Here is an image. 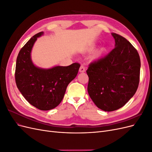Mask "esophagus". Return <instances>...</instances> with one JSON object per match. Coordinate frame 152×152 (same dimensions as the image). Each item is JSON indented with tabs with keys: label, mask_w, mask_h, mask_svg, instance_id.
Segmentation results:
<instances>
[{
	"label": "esophagus",
	"mask_w": 152,
	"mask_h": 152,
	"mask_svg": "<svg viewBox=\"0 0 152 152\" xmlns=\"http://www.w3.org/2000/svg\"><path fill=\"white\" fill-rule=\"evenodd\" d=\"M86 71V67L84 65H82L79 68V72H84Z\"/></svg>",
	"instance_id": "1"
}]
</instances>
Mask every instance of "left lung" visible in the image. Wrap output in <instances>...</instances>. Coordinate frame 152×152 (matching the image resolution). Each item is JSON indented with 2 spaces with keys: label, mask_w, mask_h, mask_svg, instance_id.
Masks as SVG:
<instances>
[{
  "label": "left lung",
  "mask_w": 152,
  "mask_h": 152,
  "mask_svg": "<svg viewBox=\"0 0 152 152\" xmlns=\"http://www.w3.org/2000/svg\"><path fill=\"white\" fill-rule=\"evenodd\" d=\"M115 48L90 63L87 91L97 107L106 112L118 110L134 95L138 87L141 61L134 46L122 36L112 33Z\"/></svg>",
  "instance_id": "8db88e82"
}]
</instances>
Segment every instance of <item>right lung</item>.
Returning a JSON list of instances; mask_svg holds the SVG:
<instances>
[{
    "instance_id": "add662e5",
    "label": "right lung",
    "mask_w": 152,
    "mask_h": 152,
    "mask_svg": "<svg viewBox=\"0 0 152 152\" xmlns=\"http://www.w3.org/2000/svg\"><path fill=\"white\" fill-rule=\"evenodd\" d=\"M37 34L27 42L18 55L15 70L17 87L30 104L40 110H49L61 103L66 87L77 76L80 65L56 66L49 69L35 66L31 59V50L39 37Z\"/></svg>"
}]
</instances>
